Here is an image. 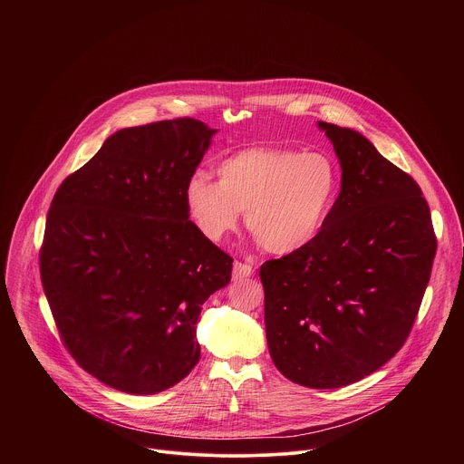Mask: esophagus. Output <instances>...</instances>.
I'll return each instance as SVG.
<instances>
[{
  "label": "esophagus",
  "mask_w": 464,
  "mask_h": 464,
  "mask_svg": "<svg viewBox=\"0 0 464 464\" xmlns=\"http://www.w3.org/2000/svg\"><path fill=\"white\" fill-rule=\"evenodd\" d=\"M253 276V268L246 262H235L233 264V279L240 281V279H247Z\"/></svg>",
  "instance_id": "1"
}]
</instances>
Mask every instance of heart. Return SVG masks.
Returning a JSON list of instances; mask_svg holds the SVG:
<instances>
[{"label":"heart","mask_w":464,"mask_h":464,"mask_svg":"<svg viewBox=\"0 0 464 464\" xmlns=\"http://www.w3.org/2000/svg\"><path fill=\"white\" fill-rule=\"evenodd\" d=\"M217 174L218 181L196 172L185 183L194 227L208 240L222 242L246 211L247 229L276 255L308 246L333 217L342 188L333 156L297 149H242L224 158Z\"/></svg>","instance_id":"b5f03b06"}]
</instances>
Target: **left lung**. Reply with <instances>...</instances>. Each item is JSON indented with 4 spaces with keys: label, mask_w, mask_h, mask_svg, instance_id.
I'll return each instance as SVG.
<instances>
[{
    "label": "left lung",
    "mask_w": 464,
    "mask_h": 464,
    "mask_svg": "<svg viewBox=\"0 0 464 464\" xmlns=\"http://www.w3.org/2000/svg\"><path fill=\"white\" fill-rule=\"evenodd\" d=\"M342 188L304 247L262 264L264 324L276 367L294 383L336 389L401 351L420 308L437 238L417 181L360 131L317 121Z\"/></svg>",
    "instance_id": "8db88e82"
}]
</instances>
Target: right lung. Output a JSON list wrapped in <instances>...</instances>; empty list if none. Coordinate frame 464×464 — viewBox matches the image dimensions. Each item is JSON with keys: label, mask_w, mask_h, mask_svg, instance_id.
<instances>
[{"label": "right lung", "mask_w": 464, "mask_h": 464, "mask_svg": "<svg viewBox=\"0 0 464 464\" xmlns=\"http://www.w3.org/2000/svg\"><path fill=\"white\" fill-rule=\"evenodd\" d=\"M218 130L196 119L122 128L58 187L40 276L63 345L99 382L156 394L200 360L202 304L233 258L188 220L185 183Z\"/></svg>", "instance_id": "1"}]
</instances>
